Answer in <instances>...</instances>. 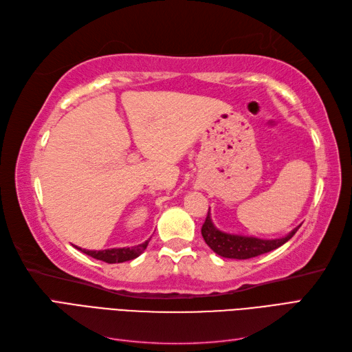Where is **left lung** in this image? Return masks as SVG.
<instances>
[{"label":"left lung","mask_w":352,"mask_h":352,"mask_svg":"<svg viewBox=\"0 0 352 352\" xmlns=\"http://www.w3.org/2000/svg\"><path fill=\"white\" fill-rule=\"evenodd\" d=\"M301 226V225H300ZM300 226L295 228L287 233L283 238L278 239H260L255 236H243V235H233V233H226L217 229L210 217V210L206 217L204 225L201 228L202 238L206 243L220 257L225 258H236V260H248L257 255L270 252L276 248L282 247L285 242L289 241Z\"/></svg>","instance_id":"8db88e82"}]
</instances>
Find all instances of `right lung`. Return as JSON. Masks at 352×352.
Instances as JSON below:
<instances>
[{
    "label": "right lung",
    "instance_id": "add662e5",
    "mask_svg": "<svg viewBox=\"0 0 352 352\" xmlns=\"http://www.w3.org/2000/svg\"><path fill=\"white\" fill-rule=\"evenodd\" d=\"M148 242H150V239L145 241L144 243L136 245V247H131V248H110V250H101V251L82 250L79 247H76V248L79 251H82L83 254L91 255L92 258H97V260L105 261L109 264H113V263H124V261H129V260L140 257V255L148 247Z\"/></svg>",
    "mask_w": 352,
    "mask_h": 352
}]
</instances>
